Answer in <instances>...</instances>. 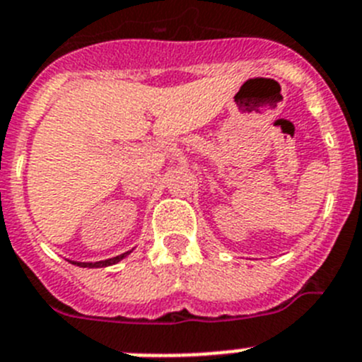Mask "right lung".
<instances>
[{
	"instance_id": "1",
	"label": "right lung",
	"mask_w": 362,
	"mask_h": 362,
	"mask_svg": "<svg viewBox=\"0 0 362 362\" xmlns=\"http://www.w3.org/2000/svg\"><path fill=\"white\" fill-rule=\"evenodd\" d=\"M129 253H131V251L120 255V257L109 258V260H102V262H71V264H77V265H81V267H105V265H112V264H116V262H120L122 258L127 257Z\"/></svg>"
}]
</instances>
